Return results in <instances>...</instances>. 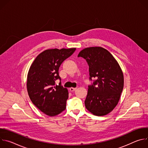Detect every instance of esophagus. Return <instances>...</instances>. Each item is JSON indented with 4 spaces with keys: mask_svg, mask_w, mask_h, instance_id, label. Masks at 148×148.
Listing matches in <instances>:
<instances>
[{
    "mask_svg": "<svg viewBox=\"0 0 148 148\" xmlns=\"http://www.w3.org/2000/svg\"><path fill=\"white\" fill-rule=\"evenodd\" d=\"M76 89H77L76 88H73V87H71V88H69L70 91H71V92H72V91H75V90H76Z\"/></svg>",
    "mask_w": 148,
    "mask_h": 148,
    "instance_id": "obj_1",
    "label": "esophagus"
}]
</instances>
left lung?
I'll return each mask as SVG.
<instances>
[{
	"label": "left lung",
	"instance_id": "1",
	"mask_svg": "<svg viewBox=\"0 0 148 148\" xmlns=\"http://www.w3.org/2000/svg\"><path fill=\"white\" fill-rule=\"evenodd\" d=\"M78 57L87 62L90 79L96 78L88 86L86 108L97 116L109 114L118 104L123 88V75L117 61L107 50L101 47L84 49Z\"/></svg>",
	"mask_w": 148,
	"mask_h": 148
}]
</instances>
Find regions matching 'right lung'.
<instances>
[{"instance_id": "right-lung-1", "label": "right lung", "mask_w": 148, "mask_h": 148, "mask_svg": "<svg viewBox=\"0 0 148 148\" xmlns=\"http://www.w3.org/2000/svg\"><path fill=\"white\" fill-rule=\"evenodd\" d=\"M75 50H46L37 56L30 67L27 79L29 96L35 106L49 116H56L66 110L69 92L61 86L58 70ZM57 79L60 82L56 85Z\"/></svg>"}]
</instances>
